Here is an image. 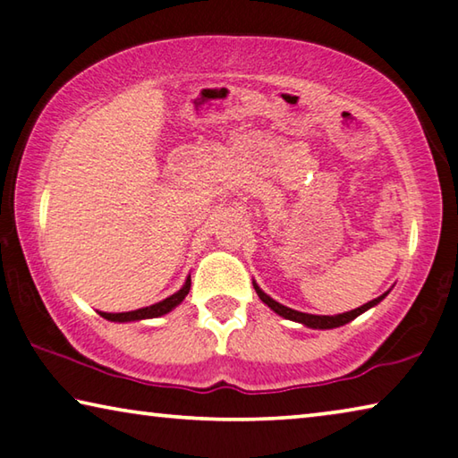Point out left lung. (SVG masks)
I'll list each match as a JSON object with an SVG mask.
<instances>
[{
  "label": "left lung",
  "mask_w": 458,
  "mask_h": 458,
  "mask_svg": "<svg viewBox=\"0 0 458 458\" xmlns=\"http://www.w3.org/2000/svg\"><path fill=\"white\" fill-rule=\"evenodd\" d=\"M253 288H256L259 300L264 304H267L269 309H272L276 314H280V317L288 318V320H294V322H300V325L309 327V328H318V331H327V328H336V327H343L347 325V322L355 320L359 314L367 312L369 309H373V306H377L381 300H384L389 290L386 292V294H381L377 298H373L371 302H367L363 306H359V309L355 310H349V312H343V314H335V317H322V314H309V312H300V310H294V309H288V306H284L280 302H276V300L272 296H267L264 290H261L256 282H253Z\"/></svg>",
  "instance_id": "obj_1"
}]
</instances>
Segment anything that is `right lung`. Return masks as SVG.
I'll use <instances>...</instances> for the list:
<instances>
[{"label": "right lung", "instance_id": "add662e5", "mask_svg": "<svg viewBox=\"0 0 458 458\" xmlns=\"http://www.w3.org/2000/svg\"><path fill=\"white\" fill-rule=\"evenodd\" d=\"M189 290H191V276L182 284V288L174 292V294L160 300V302H156L152 306H146V309H138L130 312H101L99 310V314L111 322H136V320H146V318H158V317H164V314H168L170 310H174L176 306L186 298V294H189Z\"/></svg>", "mask_w": 458, "mask_h": 458}]
</instances>
